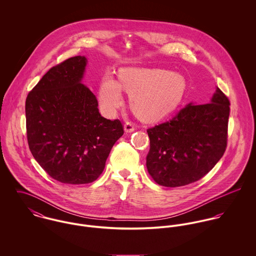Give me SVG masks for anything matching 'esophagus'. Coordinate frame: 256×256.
Returning a JSON list of instances; mask_svg holds the SVG:
<instances>
[{
	"label": "esophagus",
	"instance_id": "1",
	"mask_svg": "<svg viewBox=\"0 0 256 256\" xmlns=\"http://www.w3.org/2000/svg\"><path fill=\"white\" fill-rule=\"evenodd\" d=\"M134 130H135L134 124H132L131 122H127V123L124 125V131H125L126 133H132Z\"/></svg>",
	"mask_w": 256,
	"mask_h": 256
}]
</instances>
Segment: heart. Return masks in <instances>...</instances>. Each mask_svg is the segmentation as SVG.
Returning a JSON list of instances; mask_svg holds the SVG:
<instances>
[{"instance_id":"1","label":"heart","mask_w":256,"mask_h":256,"mask_svg":"<svg viewBox=\"0 0 256 256\" xmlns=\"http://www.w3.org/2000/svg\"><path fill=\"white\" fill-rule=\"evenodd\" d=\"M121 88L130 94V106L141 119L152 122L176 110L186 92V80L180 74L164 69L125 68L119 72V82L106 74L100 88V102L111 112L123 102Z\"/></svg>"}]
</instances>
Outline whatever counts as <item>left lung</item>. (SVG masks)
Returning a JSON list of instances; mask_svg holds the SVG:
<instances>
[{
    "instance_id": "8db88e82",
    "label": "left lung",
    "mask_w": 256,
    "mask_h": 256,
    "mask_svg": "<svg viewBox=\"0 0 256 256\" xmlns=\"http://www.w3.org/2000/svg\"><path fill=\"white\" fill-rule=\"evenodd\" d=\"M230 102L217 88L211 102L187 104L170 121L146 130V168L166 187L195 182L222 156L228 140Z\"/></svg>"
}]
</instances>
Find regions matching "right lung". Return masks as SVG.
Segmentation results:
<instances>
[{
  "mask_svg": "<svg viewBox=\"0 0 256 256\" xmlns=\"http://www.w3.org/2000/svg\"><path fill=\"white\" fill-rule=\"evenodd\" d=\"M86 63L84 56H76L51 68L26 102L34 158L52 178L67 184L96 180L124 133L118 119L100 115L96 96L82 84Z\"/></svg>",
  "mask_w": 256,
  "mask_h": 256,
  "instance_id": "add662e5",
  "label": "right lung"
}]
</instances>
